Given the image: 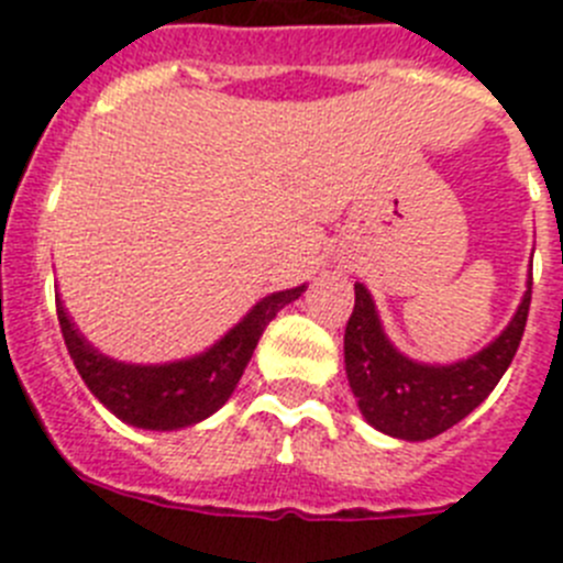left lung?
I'll return each instance as SVG.
<instances>
[{"instance_id": "obj_1", "label": "left lung", "mask_w": 563, "mask_h": 563, "mask_svg": "<svg viewBox=\"0 0 563 563\" xmlns=\"http://www.w3.org/2000/svg\"><path fill=\"white\" fill-rule=\"evenodd\" d=\"M533 273L510 324L494 341L454 363H422L389 341L375 298L355 282V310L343 335V363L363 420L395 440L422 442L449 431L494 391L525 335Z\"/></svg>"}]
</instances>
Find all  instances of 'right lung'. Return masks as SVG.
<instances>
[{"instance_id":"obj_1","label":"right lung","mask_w":563,"mask_h":563,"mask_svg":"<svg viewBox=\"0 0 563 563\" xmlns=\"http://www.w3.org/2000/svg\"><path fill=\"white\" fill-rule=\"evenodd\" d=\"M307 285L258 298L236 324L208 350L168 363H126L103 355L81 335L56 290L64 343L87 389L126 426L146 431H180L220 411L236 389L258 338L276 312L296 301Z\"/></svg>"}]
</instances>
